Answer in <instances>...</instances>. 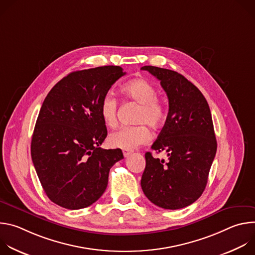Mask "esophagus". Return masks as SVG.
Listing matches in <instances>:
<instances>
[{"mask_svg": "<svg viewBox=\"0 0 255 255\" xmlns=\"http://www.w3.org/2000/svg\"><path fill=\"white\" fill-rule=\"evenodd\" d=\"M131 153H132V151H131V150H123V154H124V156H125V157H128Z\"/></svg>", "mask_w": 255, "mask_h": 255, "instance_id": "obj_1", "label": "esophagus"}]
</instances>
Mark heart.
I'll list each match as a JSON object with an SVG mask.
<instances>
[{"label":"heart","instance_id":"1","mask_svg":"<svg viewBox=\"0 0 255 255\" xmlns=\"http://www.w3.org/2000/svg\"><path fill=\"white\" fill-rule=\"evenodd\" d=\"M125 99L139 104L135 126H123L109 136V143L113 147L131 150L151 138L148 124L153 128L162 125L166 117V105L158 98L155 86L145 79H134L125 83L120 89ZM100 115L104 124L114 127L117 124L118 102L111 95H105L100 103Z\"/></svg>","mask_w":255,"mask_h":255}]
</instances>
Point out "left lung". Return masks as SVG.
<instances>
[{"mask_svg": "<svg viewBox=\"0 0 255 255\" xmlns=\"http://www.w3.org/2000/svg\"><path fill=\"white\" fill-rule=\"evenodd\" d=\"M159 82L168 98L165 124L151 149L167 159L145 153L141 188L154 205L169 210L190 206L203 194L217 141L209 105L200 90L176 71L151 65L141 67Z\"/></svg>", "mask_w": 255, "mask_h": 255, "instance_id": "obj_1", "label": "left lung"}]
</instances>
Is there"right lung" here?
<instances>
[{"mask_svg":"<svg viewBox=\"0 0 255 255\" xmlns=\"http://www.w3.org/2000/svg\"><path fill=\"white\" fill-rule=\"evenodd\" d=\"M126 72L115 65L70 72L46 96L36 121L31 156L51 202L69 210L91 206L104 194L122 150L103 149L107 128L100 103Z\"/></svg>","mask_w":255,"mask_h":255,"instance_id":"add662e5","label":"right lung"}]
</instances>
